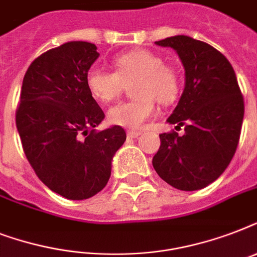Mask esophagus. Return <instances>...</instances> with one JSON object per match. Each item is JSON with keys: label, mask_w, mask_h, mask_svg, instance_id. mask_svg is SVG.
<instances>
[{"label": "esophagus", "mask_w": 257, "mask_h": 257, "mask_svg": "<svg viewBox=\"0 0 257 257\" xmlns=\"http://www.w3.org/2000/svg\"><path fill=\"white\" fill-rule=\"evenodd\" d=\"M128 137L129 139H135V137H139L141 135V132H139V131H128Z\"/></svg>", "instance_id": "34e87169"}]
</instances>
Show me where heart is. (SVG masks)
<instances>
[{
    "instance_id": "heart-1",
    "label": "heart",
    "mask_w": 257,
    "mask_h": 257,
    "mask_svg": "<svg viewBox=\"0 0 257 257\" xmlns=\"http://www.w3.org/2000/svg\"><path fill=\"white\" fill-rule=\"evenodd\" d=\"M116 72L92 68L86 76V85L93 97L109 102L118 97L128 85L135 98L120 101L108 110V120L113 125L136 129L155 112L153 98L160 104L176 100L180 80L175 69L164 65V60L148 50H132L118 54L113 60Z\"/></svg>"
}]
</instances>
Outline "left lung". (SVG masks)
I'll return each instance as SVG.
<instances>
[{"mask_svg": "<svg viewBox=\"0 0 257 257\" xmlns=\"http://www.w3.org/2000/svg\"><path fill=\"white\" fill-rule=\"evenodd\" d=\"M156 45L175 49L185 69V88L167 120L185 132L160 135L153 168L176 189L197 191L213 183L235 155L244 117L243 94L229 61L207 42L175 36Z\"/></svg>", "mask_w": 257, "mask_h": 257, "instance_id": "left-lung-1", "label": "left lung"}]
</instances>
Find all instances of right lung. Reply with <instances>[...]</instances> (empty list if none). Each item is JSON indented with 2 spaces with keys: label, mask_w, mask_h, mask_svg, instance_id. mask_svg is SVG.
<instances>
[{
  "label": "right lung",
  "mask_w": 257,
  "mask_h": 257,
  "mask_svg": "<svg viewBox=\"0 0 257 257\" xmlns=\"http://www.w3.org/2000/svg\"><path fill=\"white\" fill-rule=\"evenodd\" d=\"M94 44L70 41L38 56L22 81L16 125L38 179L62 197L85 200L102 191L112 159L126 140L121 126L96 131L104 112L86 85Z\"/></svg>",
  "instance_id": "obj_1"
}]
</instances>
